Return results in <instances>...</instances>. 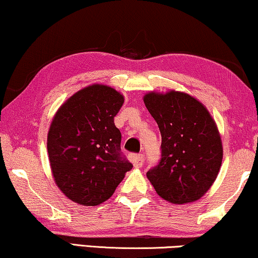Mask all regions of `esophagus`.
Segmentation results:
<instances>
[{"instance_id":"obj_1","label":"esophagus","mask_w":258,"mask_h":258,"mask_svg":"<svg viewBox=\"0 0 258 258\" xmlns=\"http://www.w3.org/2000/svg\"><path fill=\"white\" fill-rule=\"evenodd\" d=\"M132 161H133V164L135 165L136 168H141L143 165L144 157L143 155H132Z\"/></svg>"}]
</instances>
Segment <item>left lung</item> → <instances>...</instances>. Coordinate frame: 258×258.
I'll use <instances>...</instances> for the list:
<instances>
[{"label":"left lung","mask_w":258,"mask_h":258,"mask_svg":"<svg viewBox=\"0 0 258 258\" xmlns=\"http://www.w3.org/2000/svg\"><path fill=\"white\" fill-rule=\"evenodd\" d=\"M162 136L161 161L147 177L162 199L195 202L220 172L223 146L216 122L203 103L183 91H150L143 96Z\"/></svg>","instance_id":"obj_1"}]
</instances>
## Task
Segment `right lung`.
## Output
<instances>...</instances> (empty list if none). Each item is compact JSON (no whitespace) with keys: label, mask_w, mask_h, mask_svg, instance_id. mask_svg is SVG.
Listing matches in <instances>:
<instances>
[{"label":"right lung","mask_w":258,"mask_h":258,"mask_svg":"<svg viewBox=\"0 0 258 258\" xmlns=\"http://www.w3.org/2000/svg\"><path fill=\"white\" fill-rule=\"evenodd\" d=\"M124 96L104 84H91L57 109L48 132L52 177L70 201L94 207L111 197L133 168L121 151L114 117Z\"/></svg>","instance_id":"right-lung-1"}]
</instances>
